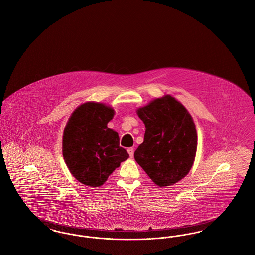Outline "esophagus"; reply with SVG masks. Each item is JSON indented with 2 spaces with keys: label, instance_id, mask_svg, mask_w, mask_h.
<instances>
[{
  "label": "esophagus",
  "instance_id": "obj_1",
  "mask_svg": "<svg viewBox=\"0 0 255 255\" xmlns=\"http://www.w3.org/2000/svg\"><path fill=\"white\" fill-rule=\"evenodd\" d=\"M127 151H128V153H129L130 157H131V158H133V152H134V150H133V147H131V148H128V149H127Z\"/></svg>",
  "mask_w": 255,
  "mask_h": 255
}]
</instances>
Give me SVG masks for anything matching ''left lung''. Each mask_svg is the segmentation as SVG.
Segmentation results:
<instances>
[{
    "instance_id": "left-lung-1",
    "label": "left lung",
    "mask_w": 255,
    "mask_h": 255,
    "mask_svg": "<svg viewBox=\"0 0 255 255\" xmlns=\"http://www.w3.org/2000/svg\"><path fill=\"white\" fill-rule=\"evenodd\" d=\"M145 124L144 140L134 151L135 161L163 187L184 178L194 162L197 133L191 116L171 96L137 110Z\"/></svg>"
}]
</instances>
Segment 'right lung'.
Here are the masks:
<instances>
[{
    "label": "right lung",
    "instance_id": "right-lung-1",
    "mask_svg": "<svg viewBox=\"0 0 255 255\" xmlns=\"http://www.w3.org/2000/svg\"><path fill=\"white\" fill-rule=\"evenodd\" d=\"M114 110L87 102L72 114L63 135V157L78 182L97 187L107 181L129 154L120 146V136L107 127Z\"/></svg>",
    "mask_w": 255,
    "mask_h": 255
}]
</instances>
